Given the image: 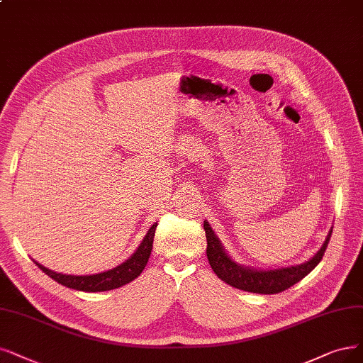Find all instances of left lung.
<instances>
[{"label":"left lung","mask_w":363,"mask_h":363,"mask_svg":"<svg viewBox=\"0 0 363 363\" xmlns=\"http://www.w3.org/2000/svg\"><path fill=\"white\" fill-rule=\"evenodd\" d=\"M203 229L206 233V256L209 260V264L217 274L220 279L227 283L232 287H236L244 291L251 293H260V294H275L279 291H284L294 286L302 278H305L310 274L314 267L321 262L325 256V251L328 248V244L332 236V229L325 240V244L317 251L314 257H311L308 262L290 267H281V269H271V271H259L254 267H247L242 264H238L230 259L216 236L212 232L211 225L208 221L203 223Z\"/></svg>","instance_id":"left-lung-1"}]
</instances>
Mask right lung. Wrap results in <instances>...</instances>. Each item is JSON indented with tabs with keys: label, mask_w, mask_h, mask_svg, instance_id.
Here are the masks:
<instances>
[{
	"label": "right lung",
	"mask_w": 363,
	"mask_h": 363,
	"mask_svg": "<svg viewBox=\"0 0 363 363\" xmlns=\"http://www.w3.org/2000/svg\"><path fill=\"white\" fill-rule=\"evenodd\" d=\"M157 229V223L152 224V227L147 230L146 236L143 238L142 244L139 248L134 251L133 256L125 260L124 263H121L119 266L113 267L111 271H106L101 274L96 275H65V274H58L53 272L48 267L42 266L40 263L34 262L40 269H42L46 275H49L52 279H55L57 283L61 286H65L69 289L80 290V291H106V290H113L118 287H123L128 284L130 281L136 279L142 271L145 269V266L150 260L151 251H152V244H154V235Z\"/></svg>",
	"instance_id": "add662e5"
}]
</instances>
